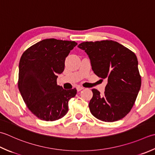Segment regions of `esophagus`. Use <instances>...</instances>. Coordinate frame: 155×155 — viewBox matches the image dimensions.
I'll return each instance as SVG.
<instances>
[{
	"instance_id": "34e87169",
	"label": "esophagus",
	"mask_w": 155,
	"mask_h": 155,
	"mask_svg": "<svg viewBox=\"0 0 155 155\" xmlns=\"http://www.w3.org/2000/svg\"><path fill=\"white\" fill-rule=\"evenodd\" d=\"M82 89H83V87H79V86L77 87V91H81Z\"/></svg>"
}]
</instances>
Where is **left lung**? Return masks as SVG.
<instances>
[{"label":"left lung","mask_w":155,"mask_h":155,"mask_svg":"<svg viewBox=\"0 0 155 155\" xmlns=\"http://www.w3.org/2000/svg\"><path fill=\"white\" fill-rule=\"evenodd\" d=\"M78 47L89 56L94 73L107 80L104 95L92 89L91 113L106 122L122 119L131 110L141 87L137 57L128 48L112 40L85 41Z\"/></svg>","instance_id":"obj_1"}]
</instances>
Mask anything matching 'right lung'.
Returning <instances> with one entry per match:
<instances>
[{"mask_svg": "<svg viewBox=\"0 0 155 155\" xmlns=\"http://www.w3.org/2000/svg\"><path fill=\"white\" fill-rule=\"evenodd\" d=\"M77 45L74 41L43 39L23 53L19 65L18 88L27 107L39 119L55 121L68 111V101L77 89L57 84L66 58Z\"/></svg>", "mask_w": 155, "mask_h": 155, "instance_id": "obj_1", "label": "right lung"}]
</instances>
